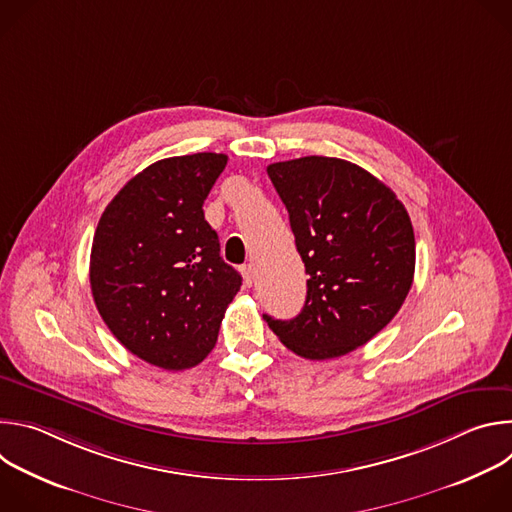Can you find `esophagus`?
Instances as JSON below:
<instances>
[{"label":"esophagus","mask_w":512,"mask_h":512,"mask_svg":"<svg viewBox=\"0 0 512 512\" xmlns=\"http://www.w3.org/2000/svg\"><path fill=\"white\" fill-rule=\"evenodd\" d=\"M241 273H243V279H245V285H253V281H255V271H253V265L249 263V265H243L241 267Z\"/></svg>","instance_id":"34e87169"}]
</instances>
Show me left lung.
Returning <instances> with one entry per match:
<instances>
[{
  "mask_svg": "<svg viewBox=\"0 0 512 512\" xmlns=\"http://www.w3.org/2000/svg\"><path fill=\"white\" fill-rule=\"evenodd\" d=\"M267 174L310 279L294 320L263 318L298 356L348 354L379 334L409 294L411 218L389 186L346 160L306 156L271 164Z\"/></svg>",
  "mask_w": 512,
  "mask_h": 512,
  "instance_id": "left-lung-1",
  "label": "left lung"
}]
</instances>
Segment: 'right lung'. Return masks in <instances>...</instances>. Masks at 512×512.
<instances>
[{"mask_svg": "<svg viewBox=\"0 0 512 512\" xmlns=\"http://www.w3.org/2000/svg\"><path fill=\"white\" fill-rule=\"evenodd\" d=\"M227 160L204 152L148 166L107 204L95 231L89 277L103 322L166 371L206 358L241 289L202 210Z\"/></svg>", "mask_w": 512, "mask_h": 512, "instance_id": "obj_1", "label": "right lung"}]
</instances>
